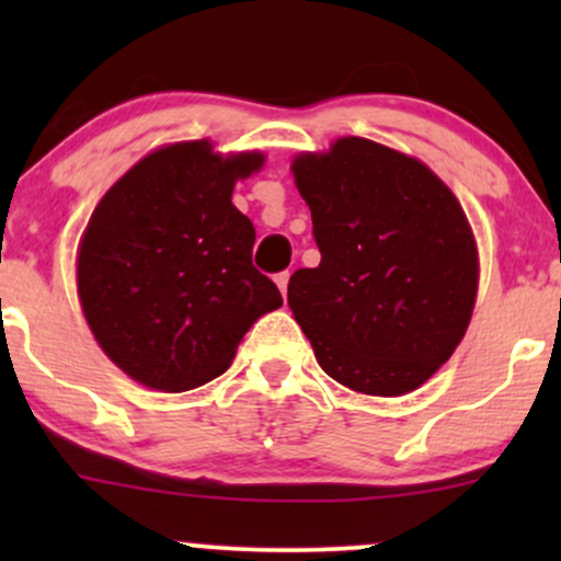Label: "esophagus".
I'll return each instance as SVG.
<instances>
[{
  "instance_id": "esophagus-1",
  "label": "esophagus",
  "mask_w": 561,
  "mask_h": 561,
  "mask_svg": "<svg viewBox=\"0 0 561 561\" xmlns=\"http://www.w3.org/2000/svg\"><path fill=\"white\" fill-rule=\"evenodd\" d=\"M274 279H276V287L282 289V295H285V293H287V285H289V272H282V274H276Z\"/></svg>"
}]
</instances>
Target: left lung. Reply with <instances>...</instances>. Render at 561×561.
I'll return each mask as SVG.
<instances>
[{"label": "left lung", "mask_w": 561, "mask_h": 561, "mask_svg": "<svg viewBox=\"0 0 561 561\" xmlns=\"http://www.w3.org/2000/svg\"><path fill=\"white\" fill-rule=\"evenodd\" d=\"M321 263L289 276L287 302L321 369L364 396L427 382L465 337L478 244L459 199L422 160L371 139L293 160Z\"/></svg>", "instance_id": "obj_1"}]
</instances>
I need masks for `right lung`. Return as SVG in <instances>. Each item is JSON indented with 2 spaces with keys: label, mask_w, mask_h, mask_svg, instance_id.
<instances>
[{
  "label": "right lung",
  "mask_w": 561,
  "mask_h": 561,
  "mask_svg": "<svg viewBox=\"0 0 561 561\" xmlns=\"http://www.w3.org/2000/svg\"><path fill=\"white\" fill-rule=\"evenodd\" d=\"M261 165V152L176 141L126 171L89 218L76 263L83 317L147 388L184 392L224 375L244 332L282 306L253 266V221L231 205L237 179Z\"/></svg>",
  "instance_id": "right-lung-1"
}]
</instances>
